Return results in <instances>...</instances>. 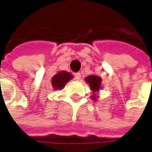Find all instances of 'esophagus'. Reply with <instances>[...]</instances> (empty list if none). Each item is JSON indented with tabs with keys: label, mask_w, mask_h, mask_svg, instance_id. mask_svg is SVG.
Instances as JSON below:
<instances>
[{
	"label": "esophagus",
	"mask_w": 152,
	"mask_h": 152,
	"mask_svg": "<svg viewBox=\"0 0 152 152\" xmlns=\"http://www.w3.org/2000/svg\"><path fill=\"white\" fill-rule=\"evenodd\" d=\"M80 77H81V73H74V78H75L76 80H79V79H80Z\"/></svg>",
	"instance_id": "obj_1"
}]
</instances>
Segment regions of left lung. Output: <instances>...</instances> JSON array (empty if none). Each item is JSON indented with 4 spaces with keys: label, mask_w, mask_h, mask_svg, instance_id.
Segmentation results:
<instances>
[{
    "label": "left lung",
    "mask_w": 152,
    "mask_h": 152,
    "mask_svg": "<svg viewBox=\"0 0 152 152\" xmlns=\"http://www.w3.org/2000/svg\"><path fill=\"white\" fill-rule=\"evenodd\" d=\"M85 81L91 86V90L94 93V95L91 96V98L92 100L95 101L97 97L96 93L100 91L101 86H102V79L96 75H90L87 78H85Z\"/></svg>",
    "instance_id": "8db88e82"
}]
</instances>
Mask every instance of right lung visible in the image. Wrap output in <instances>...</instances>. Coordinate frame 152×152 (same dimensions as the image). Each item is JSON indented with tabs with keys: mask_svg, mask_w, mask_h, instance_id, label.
<instances>
[{
	"mask_svg": "<svg viewBox=\"0 0 152 152\" xmlns=\"http://www.w3.org/2000/svg\"><path fill=\"white\" fill-rule=\"evenodd\" d=\"M73 79V75L68 72L61 71L53 76L51 79V85L55 90H61L70 79Z\"/></svg>",
	"mask_w": 152,
	"mask_h": 152,
	"instance_id": "1",
	"label": "right lung"
}]
</instances>
